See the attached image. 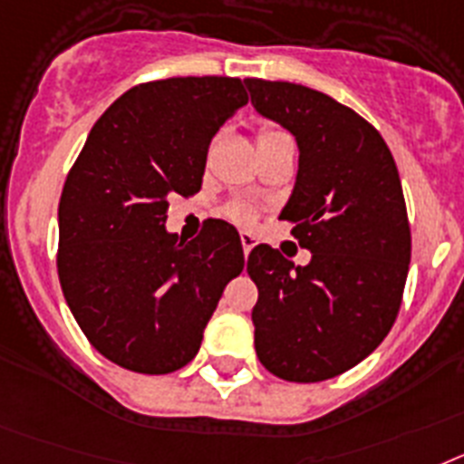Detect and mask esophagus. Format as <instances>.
Returning a JSON list of instances; mask_svg holds the SVG:
<instances>
[{
  "label": "esophagus",
  "instance_id": "esophagus-1",
  "mask_svg": "<svg viewBox=\"0 0 464 464\" xmlns=\"http://www.w3.org/2000/svg\"><path fill=\"white\" fill-rule=\"evenodd\" d=\"M240 243H243V252H245V256H247L249 252H252V247L256 245V237L252 236L249 231H240Z\"/></svg>",
  "mask_w": 464,
  "mask_h": 464
}]
</instances>
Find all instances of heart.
Here are the masks:
<instances>
[{"label":"heart","instance_id":"heart-1","mask_svg":"<svg viewBox=\"0 0 464 464\" xmlns=\"http://www.w3.org/2000/svg\"><path fill=\"white\" fill-rule=\"evenodd\" d=\"M285 132L280 130H261L259 135V142H266V140H276V137H282ZM228 215L233 217L236 221H249L252 219V209L247 208V205H231V209H228Z\"/></svg>","mask_w":464,"mask_h":464}]
</instances>
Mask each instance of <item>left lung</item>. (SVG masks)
<instances>
[{"mask_svg": "<svg viewBox=\"0 0 464 464\" xmlns=\"http://www.w3.org/2000/svg\"><path fill=\"white\" fill-rule=\"evenodd\" d=\"M245 83L252 107L296 140L280 219L310 249L305 266L271 245L249 252L256 357L285 381H327L369 357L400 313L411 261L400 172L381 132L345 104L299 83Z\"/></svg>", "mask_w": 464, "mask_h": 464, "instance_id": "1", "label": "left lung"}]
</instances>
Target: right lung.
Here are the masks:
<instances>
[{
    "instance_id": "obj_1",
    "label": "right lung",
    "mask_w": 464,
    "mask_h": 464,
    "mask_svg": "<svg viewBox=\"0 0 464 464\" xmlns=\"http://www.w3.org/2000/svg\"><path fill=\"white\" fill-rule=\"evenodd\" d=\"M247 104L240 79L177 76L123 92L88 132L58 208V276L92 348L137 373L196 357L240 236L209 219L184 243L165 228L170 196L203 184L212 137Z\"/></svg>"
}]
</instances>
